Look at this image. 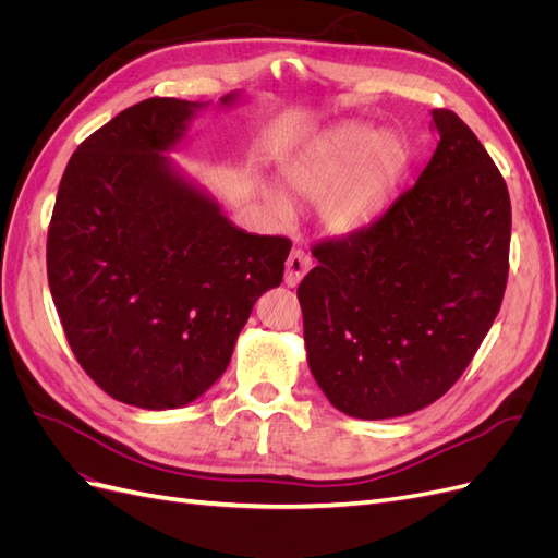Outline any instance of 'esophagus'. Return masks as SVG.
Listing matches in <instances>:
<instances>
[{
	"label": "esophagus",
	"instance_id": "34e87169",
	"mask_svg": "<svg viewBox=\"0 0 558 558\" xmlns=\"http://www.w3.org/2000/svg\"><path fill=\"white\" fill-rule=\"evenodd\" d=\"M310 267H312V258L305 251H300V248L291 251L289 260H286V275H283L286 286H298L302 281V277L310 272Z\"/></svg>",
	"mask_w": 558,
	"mask_h": 558
}]
</instances>
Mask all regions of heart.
<instances>
[{"label":"heart","instance_id":"obj_1","mask_svg":"<svg viewBox=\"0 0 558 558\" xmlns=\"http://www.w3.org/2000/svg\"><path fill=\"white\" fill-rule=\"evenodd\" d=\"M410 162L412 148L404 134L347 123L302 148L286 165L283 179L295 195L320 199L318 216L326 230L353 234L384 216ZM275 207L283 211L279 197Z\"/></svg>","mask_w":558,"mask_h":558}]
</instances>
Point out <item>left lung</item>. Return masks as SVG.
I'll return each instance as SVG.
<instances>
[{"label": "left lung", "instance_id": "left-lung-1", "mask_svg": "<svg viewBox=\"0 0 558 558\" xmlns=\"http://www.w3.org/2000/svg\"><path fill=\"white\" fill-rule=\"evenodd\" d=\"M426 170L373 226L318 242L298 286L310 369L356 418L424 410L463 375L500 310L512 207L492 156L459 116Z\"/></svg>", "mask_w": 558, "mask_h": 558}]
</instances>
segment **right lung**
<instances>
[{
	"label": "right lung",
	"instance_id": "1",
	"mask_svg": "<svg viewBox=\"0 0 558 558\" xmlns=\"http://www.w3.org/2000/svg\"><path fill=\"white\" fill-rule=\"evenodd\" d=\"M202 107L150 97L93 132L66 162L48 226L66 342L105 393L142 410L183 408L226 373L291 251L228 221L165 156Z\"/></svg>",
	"mask_w": 558,
	"mask_h": 558
}]
</instances>
